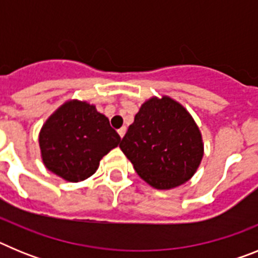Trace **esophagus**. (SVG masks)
Segmentation results:
<instances>
[{
  "instance_id": "esophagus-1",
  "label": "esophagus",
  "mask_w": 258,
  "mask_h": 258,
  "mask_svg": "<svg viewBox=\"0 0 258 258\" xmlns=\"http://www.w3.org/2000/svg\"><path fill=\"white\" fill-rule=\"evenodd\" d=\"M125 132H126V127L124 126V127H120V129H118V131H117V133H118V136H120L122 138V137L125 136Z\"/></svg>"
}]
</instances>
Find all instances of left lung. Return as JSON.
<instances>
[{
    "label": "left lung",
    "mask_w": 258,
    "mask_h": 258,
    "mask_svg": "<svg viewBox=\"0 0 258 258\" xmlns=\"http://www.w3.org/2000/svg\"><path fill=\"white\" fill-rule=\"evenodd\" d=\"M120 149L141 178L156 190H172L192 178L204 156L199 126L168 95L143 102Z\"/></svg>",
    "instance_id": "1"
}]
</instances>
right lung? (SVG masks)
Masks as SVG:
<instances>
[{"mask_svg":"<svg viewBox=\"0 0 258 258\" xmlns=\"http://www.w3.org/2000/svg\"><path fill=\"white\" fill-rule=\"evenodd\" d=\"M121 138L94 104L70 99L47 117L38 134L46 169L68 182H81L97 172L104 155Z\"/></svg>","mask_w":258,"mask_h":258,"instance_id":"add662e5","label":"right lung"}]
</instances>
